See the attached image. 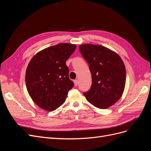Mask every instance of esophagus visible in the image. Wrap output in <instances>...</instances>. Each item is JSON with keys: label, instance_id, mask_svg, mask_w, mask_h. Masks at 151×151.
Listing matches in <instances>:
<instances>
[{"label": "esophagus", "instance_id": "1", "mask_svg": "<svg viewBox=\"0 0 151 151\" xmlns=\"http://www.w3.org/2000/svg\"><path fill=\"white\" fill-rule=\"evenodd\" d=\"M74 83L75 86H77V85H78V81H77V80L74 81Z\"/></svg>", "mask_w": 151, "mask_h": 151}]
</instances>
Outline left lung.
<instances>
[{
  "label": "left lung",
  "instance_id": "left-lung-1",
  "mask_svg": "<svg viewBox=\"0 0 151 151\" xmlns=\"http://www.w3.org/2000/svg\"><path fill=\"white\" fill-rule=\"evenodd\" d=\"M79 48L92 75L91 88L84 93L87 101L100 109L115 104L122 96L126 83V69L121 57L100 45L84 44Z\"/></svg>",
  "mask_w": 151,
  "mask_h": 151
}]
</instances>
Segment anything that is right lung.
Returning <instances> with one entry per match:
<instances>
[{
  "instance_id": "right-lung-1",
  "label": "right lung",
  "mask_w": 151,
  "mask_h": 151,
  "mask_svg": "<svg viewBox=\"0 0 151 151\" xmlns=\"http://www.w3.org/2000/svg\"><path fill=\"white\" fill-rule=\"evenodd\" d=\"M76 48L74 44H58L41 50L29 62L26 88L40 108L52 111L65 101L68 91L74 87L66 61Z\"/></svg>"
}]
</instances>
